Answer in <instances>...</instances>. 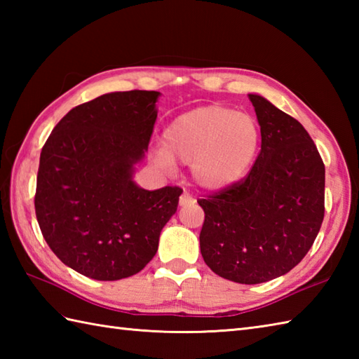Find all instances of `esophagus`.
<instances>
[{"mask_svg": "<svg viewBox=\"0 0 359 359\" xmlns=\"http://www.w3.org/2000/svg\"><path fill=\"white\" fill-rule=\"evenodd\" d=\"M194 202H196L194 197H193L191 194H188V193L182 194L180 199H179V205H180V207H187V205H191V203H194Z\"/></svg>", "mask_w": 359, "mask_h": 359, "instance_id": "34e87169", "label": "esophagus"}]
</instances>
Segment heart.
<instances>
[{"label": "heart", "instance_id": "heart-1", "mask_svg": "<svg viewBox=\"0 0 359 359\" xmlns=\"http://www.w3.org/2000/svg\"><path fill=\"white\" fill-rule=\"evenodd\" d=\"M253 117L220 104L201 106L175 117L154 149L166 170L175 162L191 165L193 179L207 191H220L245 177L259 148Z\"/></svg>", "mask_w": 359, "mask_h": 359}]
</instances>
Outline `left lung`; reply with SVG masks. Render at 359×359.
<instances>
[{
    "instance_id": "1",
    "label": "left lung",
    "mask_w": 359,
    "mask_h": 359,
    "mask_svg": "<svg viewBox=\"0 0 359 359\" xmlns=\"http://www.w3.org/2000/svg\"><path fill=\"white\" fill-rule=\"evenodd\" d=\"M261 152L243 180L197 201L205 211L201 253L220 278L261 284L299 264L324 219L325 168L296 118L248 94Z\"/></svg>"
}]
</instances>
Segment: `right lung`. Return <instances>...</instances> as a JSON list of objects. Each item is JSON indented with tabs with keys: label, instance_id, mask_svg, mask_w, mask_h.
Masks as SVG:
<instances>
[{
	"label": "right lung",
	"instance_id": "obj_1",
	"mask_svg": "<svg viewBox=\"0 0 359 359\" xmlns=\"http://www.w3.org/2000/svg\"><path fill=\"white\" fill-rule=\"evenodd\" d=\"M158 95L126 90L75 106L41 149L38 225L60 261L83 276L118 280L143 270L177 211L179 187L148 191L133 179L148 151Z\"/></svg>",
	"mask_w": 359,
	"mask_h": 359
}]
</instances>
